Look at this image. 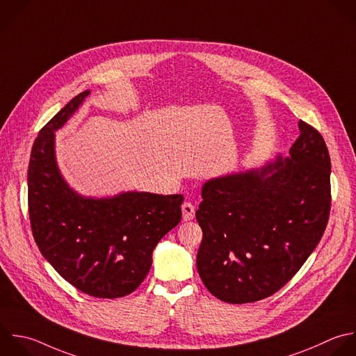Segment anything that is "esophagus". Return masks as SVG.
Masks as SVG:
<instances>
[{"mask_svg":"<svg viewBox=\"0 0 356 356\" xmlns=\"http://www.w3.org/2000/svg\"><path fill=\"white\" fill-rule=\"evenodd\" d=\"M195 217V206L191 202H185L182 204V220L191 221Z\"/></svg>","mask_w":356,"mask_h":356,"instance_id":"34e87169","label":"esophagus"}]
</instances>
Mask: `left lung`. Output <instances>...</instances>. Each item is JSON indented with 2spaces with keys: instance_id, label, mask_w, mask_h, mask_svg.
Here are the masks:
<instances>
[{
  "instance_id": "1",
  "label": "left lung",
  "mask_w": 356,
  "mask_h": 356,
  "mask_svg": "<svg viewBox=\"0 0 356 356\" xmlns=\"http://www.w3.org/2000/svg\"><path fill=\"white\" fill-rule=\"evenodd\" d=\"M289 156L202 186L203 231L196 266L206 288L228 303H248L282 288L325 229L331 163L321 135L299 121Z\"/></svg>"
}]
</instances>
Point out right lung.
I'll list each match as a JSON object with an SVG mask.
<instances>
[{
    "instance_id": "add662e5",
    "label": "right lung",
    "mask_w": 356,
    "mask_h": 356,
    "mask_svg": "<svg viewBox=\"0 0 356 356\" xmlns=\"http://www.w3.org/2000/svg\"><path fill=\"white\" fill-rule=\"evenodd\" d=\"M89 95L75 96L33 143L29 217L42 254L63 278L90 296L113 299L142 284L156 245L181 221L184 196L129 191L89 197L68 185L56 159V132Z\"/></svg>"
}]
</instances>
